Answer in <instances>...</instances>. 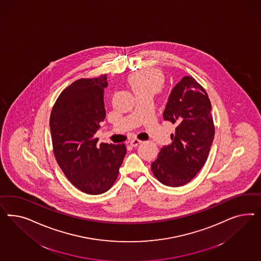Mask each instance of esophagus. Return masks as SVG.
I'll return each mask as SVG.
<instances>
[{
	"instance_id": "34e87169",
	"label": "esophagus",
	"mask_w": 261,
	"mask_h": 261,
	"mask_svg": "<svg viewBox=\"0 0 261 261\" xmlns=\"http://www.w3.org/2000/svg\"><path fill=\"white\" fill-rule=\"evenodd\" d=\"M141 142H142V141H140V140H138V139H134V140H132V141L130 142V144H131L132 146L136 147V146H138Z\"/></svg>"
}]
</instances>
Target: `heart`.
<instances>
[{"label": "heart", "mask_w": 261, "mask_h": 261, "mask_svg": "<svg viewBox=\"0 0 261 261\" xmlns=\"http://www.w3.org/2000/svg\"><path fill=\"white\" fill-rule=\"evenodd\" d=\"M128 83L136 95L144 93L155 94L164 86L165 75L158 69H142L129 75Z\"/></svg>", "instance_id": "b5f03b06"}]
</instances>
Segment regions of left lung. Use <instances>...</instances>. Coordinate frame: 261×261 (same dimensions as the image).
Instances as JSON below:
<instances>
[{"label":"left lung","instance_id":"left-lung-1","mask_svg":"<svg viewBox=\"0 0 261 261\" xmlns=\"http://www.w3.org/2000/svg\"><path fill=\"white\" fill-rule=\"evenodd\" d=\"M164 119L177 127L171 144L161 148L151 169L159 182L177 188L190 182L205 165L215 133L208 95L191 75L173 88Z\"/></svg>","mask_w":261,"mask_h":261}]
</instances>
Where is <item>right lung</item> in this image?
Returning <instances> with one entry per match:
<instances>
[{"label":"right lung","instance_id":"obj_1","mask_svg":"<svg viewBox=\"0 0 261 261\" xmlns=\"http://www.w3.org/2000/svg\"><path fill=\"white\" fill-rule=\"evenodd\" d=\"M106 74L80 79L64 89L49 118L56 162L68 180L91 195L110 190L126 155L121 144H97L95 134L106 117L103 92Z\"/></svg>","mask_w":261,"mask_h":261}]
</instances>
